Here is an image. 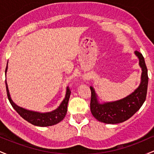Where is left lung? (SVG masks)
<instances>
[{
  "label": "left lung",
  "instance_id": "obj_1",
  "mask_svg": "<svg viewBox=\"0 0 154 154\" xmlns=\"http://www.w3.org/2000/svg\"><path fill=\"white\" fill-rule=\"evenodd\" d=\"M139 59V65L142 69L141 82L133 93L122 99L113 102L100 103L93 87H91V111L93 116L101 122L118 124L123 122L137 112L146 100L148 89V69L142 54L135 51Z\"/></svg>",
  "mask_w": 154,
  "mask_h": 154
}]
</instances>
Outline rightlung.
<instances>
[{
    "mask_svg": "<svg viewBox=\"0 0 154 154\" xmlns=\"http://www.w3.org/2000/svg\"><path fill=\"white\" fill-rule=\"evenodd\" d=\"M8 69V63H7L6 68V75ZM6 92L7 96H8V100H9L10 103L11 104L12 107L17 111V112L24 119L27 121L28 122L31 123L32 125H35V126L39 127H48L52 126V125H56L61 121H62L63 118L66 116L67 112V105H68L69 99L70 91L69 88L67 87L66 95H65L64 99L60 104V106L56 109H55L51 112L46 113H40L37 112V111L26 110L25 109H23L22 107H19L17 105L14 103L13 100H11L10 97L9 91H8V85L6 80Z\"/></svg>",
    "mask_w": 154,
    "mask_h": 154,
    "instance_id": "right-lung-1",
    "label": "right lung"
}]
</instances>
